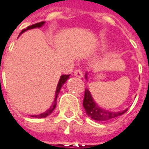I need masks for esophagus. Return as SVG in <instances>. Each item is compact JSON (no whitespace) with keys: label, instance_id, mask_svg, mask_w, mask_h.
Returning a JSON list of instances; mask_svg holds the SVG:
<instances>
[{"label":"esophagus","instance_id":"1","mask_svg":"<svg viewBox=\"0 0 149 149\" xmlns=\"http://www.w3.org/2000/svg\"><path fill=\"white\" fill-rule=\"evenodd\" d=\"M74 76L77 77L79 78L83 77V72L80 70V69H77L74 71Z\"/></svg>","mask_w":149,"mask_h":149}]
</instances>
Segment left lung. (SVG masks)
I'll list each match as a JSON object with an SVG mask.
<instances>
[{
    "label": "left lung",
    "instance_id": "8db88e82",
    "mask_svg": "<svg viewBox=\"0 0 149 149\" xmlns=\"http://www.w3.org/2000/svg\"><path fill=\"white\" fill-rule=\"evenodd\" d=\"M85 77L87 79V74H85ZM83 106L85 109L86 114L92 119H93L95 120H98V121L111 120L112 119H115L121 116L122 114H124L125 112L128 111V109H125L120 112H110L108 110L101 109L94 101L90 92L88 88H85V91H84Z\"/></svg>",
    "mask_w": 149,
    "mask_h": 149
}]
</instances>
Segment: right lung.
Wrapping results in <instances>:
<instances>
[{
	"label": "right lung",
	"mask_w": 149,
	"mask_h": 149,
	"mask_svg": "<svg viewBox=\"0 0 149 149\" xmlns=\"http://www.w3.org/2000/svg\"><path fill=\"white\" fill-rule=\"evenodd\" d=\"M45 23V21H41V22H40V23H37V24H33V25H30V26H29L26 29H23V30L21 31V33H20V35H21L22 33H24V31L28 30V29H34V28L41 27ZM68 77H69V75H62L61 77V78H60L58 84H57V87H56V96H55V100H54V103L52 104V106L50 107V109H49V110H47V111L44 112V113H41V114H39V115L31 116L32 117H36V118H44V117H46V116H48L50 115V114L52 113V111L55 109L56 106V100H57V96H58L59 93H60V90H61V87L63 86V84H65V82H66V81L68 80Z\"/></svg>",
	"instance_id": "obj_1"
}]
</instances>
